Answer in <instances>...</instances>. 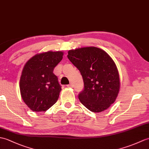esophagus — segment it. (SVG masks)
<instances>
[{"instance_id":"1","label":"esophagus","mask_w":149,"mask_h":149,"mask_svg":"<svg viewBox=\"0 0 149 149\" xmlns=\"http://www.w3.org/2000/svg\"><path fill=\"white\" fill-rule=\"evenodd\" d=\"M67 86V87H68V88H72V84H68Z\"/></svg>"}]
</instances>
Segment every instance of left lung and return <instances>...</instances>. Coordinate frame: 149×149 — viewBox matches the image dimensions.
<instances>
[{"label":"left lung","instance_id":"1","mask_svg":"<svg viewBox=\"0 0 149 149\" xmlns=\"http://www.w3.org/2000/svg\"><path fill=\"white\" fill-rule=\"evenodd\" d=\"M67 57L82 76V104L93 112L104 111L116 101L120 89L118 70L105 51L96 47L69 50Z\"/></svg>","mask_w":149,"mask_h":149}]
</instances>
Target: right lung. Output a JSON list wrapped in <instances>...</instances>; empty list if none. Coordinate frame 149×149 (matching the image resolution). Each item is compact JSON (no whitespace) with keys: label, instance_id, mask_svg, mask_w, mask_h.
<instances>
[{"label":"right lung","instance_id":"1","mask_svg":"<svg viewBox=\"0 0 149 149\" xmlns=\"http://www.w3.org/2000/svg\"><path fill=\"white\" fill-rule=\"evenodd\" d=\"M63 55L62 51L37 54L24 66L20 93L23 102L33 111H46L57 102L61 88L53 70Z\"/></svg>","mask_w":149,"mask_h":149}]
</instances>
